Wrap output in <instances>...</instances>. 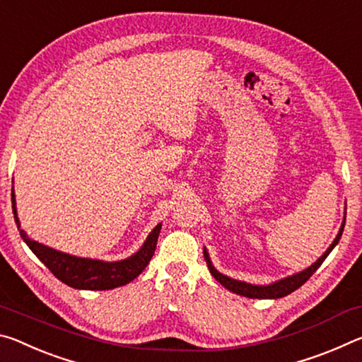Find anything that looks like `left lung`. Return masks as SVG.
<instances>
[{"mask_svg":"<svg viewBox=\"0 0 362 362\" xmlns=\"http://www.w3.org/2000/svg\"><path fill=\"white\" fill-rule=\"evenodd\" d=\"M345 218H343L341 228L339 230V234H337V237L334 239V242H332L330 247L324 252L322 257L317 258L316 263H313L310 268H306V269H303L301 272H297V274L286 277V279L272 282V284H269V286H253V284H247V282H242V281L230 279V277L221 274V272L216 271L215 266L211 264L206 248H204L205 262H206V264H209V269L211 272V276L215 277V279L220 282L223 287H226L228 290H230V292H234L237 295H242V297H247V298H282V297H286V295L295 292V290L303 286V284L308 279H310L313 274H315L319 266L322 264L324 259L329 257V253L334 250V247L337 244H339L341 233H343V228H345Z\"/></svg>","mask_w":362,"mask_h":362,"instance_id":"8db88e82","label":"left lung"}]
</instances>
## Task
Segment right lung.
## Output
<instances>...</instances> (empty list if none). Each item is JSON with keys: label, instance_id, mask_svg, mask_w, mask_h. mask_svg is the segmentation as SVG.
Instances as JSON below:
<instances>
[{"label": "right lung", "instance_id": "1", "mask_svg": "<svg viewBox=\"0 0 362 362\" xmlns=\"http://www.w3.org/2000/svg\"><path fill=\"white\" fill-rule=\"evenodd\" d=\"M13 199V211L17 228L21 229L19 218L16 210V195L14 189L11 192ZM162 229V224H157L152 233L147 235L138 252L122 262H100V259L80 258L74 255L54 250V248L46 247L37 240H32L25 234V230L21 229V237L23 242L30 247V250L37 255L38 259L43 263L59 281L67 284L69 287L81 288V290H110L115 287L127 286L128 282L136 279L146 266L149 264L153 252L157 247V239Z\"/></svg>", "mask_w": 362, "mask_h": 362}]
</instances>
